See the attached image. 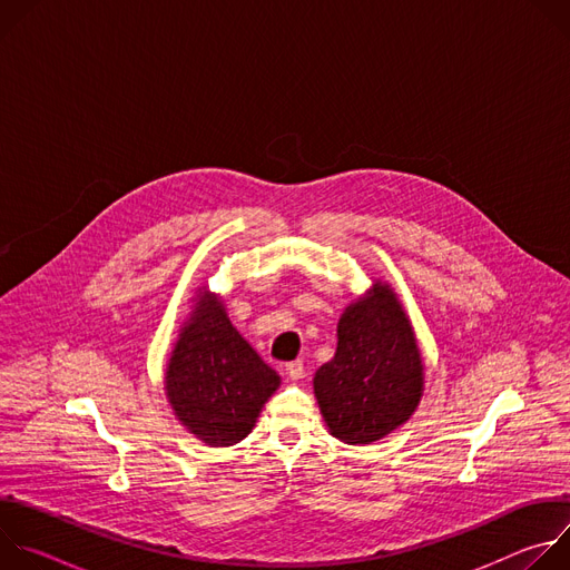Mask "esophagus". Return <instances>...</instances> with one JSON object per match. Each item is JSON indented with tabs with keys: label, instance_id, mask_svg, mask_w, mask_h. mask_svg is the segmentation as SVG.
<instances>
[{
	"label": "esophagus",
	"instance_id": "esophagus-1",
	"mask_svg": "<svg viewBox=\"0 0 570 570\" xmlns=\"http://www.w3.org/2000/svg\"><path fill=\"white\" fill-rule=\"evenodd\" d=\"M286 374H288L293 381L302 379V376H304V363H302V361H291V363L286 365Z\"/></svg>",
	"mask_w": 570,
	"mask_h": 570
}]
</instances>
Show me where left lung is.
<instances>
[{
  "label": "left lung",
  "mask_w": 570,
  "mask_h": 570,
  "mask_svg": "<svg viewBox=\"0 0 570 570\" xmlns=\"http://www.w3.org/2000/svg\"><path fill=\"white\" fill-rule=\"evenodd\" d=\"M330 433L372 444L409 422L424 392V361L396 293L376 279L338 320V347L313 376Z\"/></svg>",
  "instance_id": "obj_1"
}]
</instances>
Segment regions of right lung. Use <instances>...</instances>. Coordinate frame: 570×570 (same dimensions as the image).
I'll use <instances>...</instances> for the list:
<instances>
[{
	"label": "right lung",
	"instance_id": "obj_1",
	"mask_svg": "<svg viewBox=\"0 0 570 570\" xmlns=\"http://www.w3.org/2000/svg\"><path fill=\"white\" fill-rule=\"evenodd\" d=\"M279 374L243 338L205 286L171 352L165 390L176 417L209 446L248 438Z\"/></svg>",
	"mask_w": 570,
	"mask_h": 570
}]
</instances>
